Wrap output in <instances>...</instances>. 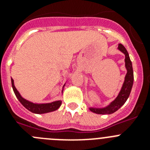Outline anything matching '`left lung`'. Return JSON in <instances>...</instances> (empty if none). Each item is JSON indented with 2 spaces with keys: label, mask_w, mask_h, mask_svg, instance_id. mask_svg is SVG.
Instances as JSON below:
<instances>
[{
  "label": "left lung",
  "mask_w": 150,
  "mask_h": 150,
  "mask_svg": "<svg viewBox=\"0 0 150 150\" xmlns=\"http://www.w3.org/2000/svg\"><path fill=\"white\" fill-rule=\"evenodd\" d=\"M118 49L125 55V67L127 69L126 76L125 77V81L122 85V87L121 91L119 93L118 96L116 97V98L113 101L111 102L110 105L104 107V108L90 107L89 110L91 112L98 113V114H111V113H113L116 111H117L125 103L128 98L129 97L131 91H132L134 82V73L133 68H132V63L131 62L128 52H127L126 49L125 48V46L121 43H120L119 46H118Z\"/></svg>",
  "instance_id": "8db88e82"
}]
</instances>
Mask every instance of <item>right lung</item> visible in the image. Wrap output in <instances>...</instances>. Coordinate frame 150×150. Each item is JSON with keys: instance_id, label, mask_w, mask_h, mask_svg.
Listing matches in <instances>:
<instances>
[{"instance_id": "right-lung-1", "label": "right lung", "mask_w": 150, "mask_h": 150, "mask_svg": "<svg viewBox=\"0 0 150 150\" xmlns=\"http://www.w3.org/2000/svg\"><path fill=\"white\" fill-rule=\"evenodd\" d=\"M11 83L13 91H14V93H15L16 96L18 98V100L20 101L21 104L25 107L26 109L28 110L30 112H34V113L42 114V113L52 112V111H55L59 109V107H60L61 104H62V100H56V101L48 103V104H34L32 102L28 101L26 99L23 98L21 96V95L19 94L18 90L16 88L15 86H14V82H13V79H11ZM62 91H63V90H62Z\"/></svg>"}]
</instances>
